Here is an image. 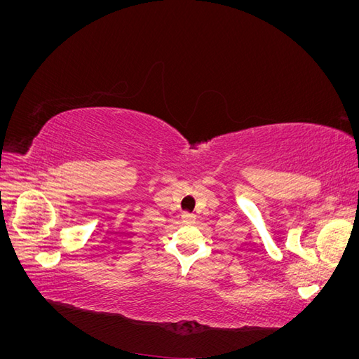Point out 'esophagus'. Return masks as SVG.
Wrapping results in <instances>:
<instances>
[{
    "mask_svg": "<svg viewBox=\"0 0 359 359\" xmlns=\"http://www.w3.org/2000/svg\"><path fill=\"white\" fill-rule=\"evenodd\" d=\"M181 219H182V222L184 223H189V224H191V223H194V220H196V217H194L193 214H190V212H182V215H181Z\"/></svg>",
    "mask_w": 359,
    "mask_h": 359,
    "instance_id": "1",
    "label": "esophagus"
}]
</instances>
